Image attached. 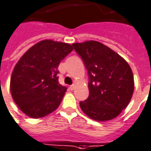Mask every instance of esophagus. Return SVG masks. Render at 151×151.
<instances>
[{"label": "esophagus", "mask_w": 151, "mask_h": 151, "mask_svg": "<svg viewBox=\"0 0 151 151\" xmlns=\"http://www.w3.org/2000/svg\"><path fill=\"white\" fill-rule=\"evenodd\" d=\"M74 88H75V85H74V84H73V85H71V86H69V89H70L71 91H73Z\"/></svg>", "instance_id": "1"}]
</instances>
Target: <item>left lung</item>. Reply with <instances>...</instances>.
Returning <instances> with one entry per match:
<instances>
[{
    "label": "left lung",
    "mask_w": 151,
    "mask_h": 151,
    "mask_svg": "<svg viewBox=\"0 0 151 151\" xmlns=\"http://www.w3.org/2000/svg\"><path fill=\"white\" fill-rule=\"evenodd\" d=\"M73 46L83 60L89 76V97L80 101L88 117L106 122L116 117L132 99L134 76L124 58L98 41L74 43Z\"/></svg>",
    "instance_id": "left-lung-1"
}]
</instances>
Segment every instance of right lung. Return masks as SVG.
Masks as SVG:
<instances>
[{
    "label": "right lung",
    "mask_w": 151,
    "mask_h": 151,
    "mask_svg": "<svg viewBox=\"0 0 151 151\" xmlns=\"http://www.w3.org/2000/svg\"><path fill=\"white\" fill-rule=\"evenodd\" d=\"M73 50L70 44L44 40L30 47L15 64L10 83L11 96L29 117L46 116L60 105L67 88L58 83V67Z\"/></svg>",
    "instance_id": "right-lung-1"
}]
</instances>
